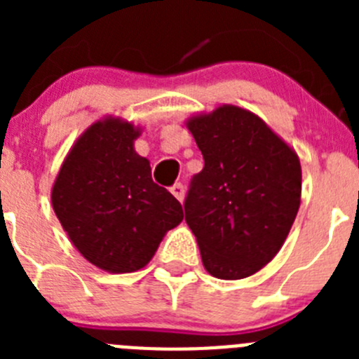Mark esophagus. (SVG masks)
<instances>
[{
  "instance_id": "obj_1",
  "label": "esophagus",
  "mask_w": 359,
  "mask_h": 359,
  "mask_svg": "<svg viewBox=\"0 0 359 359\" xmlns=\"http://www.w3.org/2000/svg\"><path fill=\"white\" fill-rule=\"evenodd\" d=\"M170 194H172L177 201H183V196H185V187H183L182 183H174V185L170 187Z\"/></svg>"
}]
</instances>
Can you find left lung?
<instances>
[{"label":"left lung","instance_id":"8db88e82","mask_svg":"<svg viewBox=\"0 0 359 359\" xmlns=\"http://www.w3.org/2000/svg\"><path fill=\"white\" fill-rule=\"evenodd\" d=\"M205 160L190 180L185 221L208 273L237 280L268 264L300 207L302 169L293 149L259 116L223 106L189 122Z\"/></svg>","mask_w":359,"mask_h":359}]
</instances>
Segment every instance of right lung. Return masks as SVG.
<instances>
[{"mask_svg":"<svg viewBox=\"0 0 359 359\" xmlns=\"http://www.w3.org/2000/svg\"><path fill=\"white\" fill-rule=\"evenodd\" d=\"M131 123H93L73 145L52 190V205L75 248L100 269L144 268L183 208L151 177V165L133 142Z\"/></svg>","mask_w":359,"mask_h":359,"instance_id":"add662e5","label":"right lung"}]
</instances>
